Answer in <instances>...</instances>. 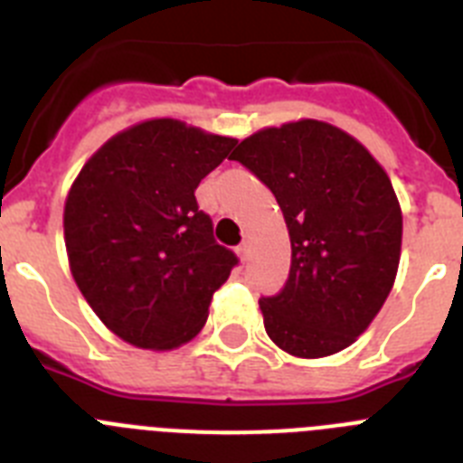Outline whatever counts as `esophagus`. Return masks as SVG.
<instances>
[{
	"instance_id": "obj_1",
	"label": "esophagus",
	"mask_w": 463,
	"mask_h": 463,
	"mask_svg": "<svg viewBox=\"0 0 463 463\" xmlns=\"http://www.w3.org/2000/svg\"><path fill=\"white\" fill-rule=\"evenodd\" d=\"M237 254H240V259L242 260H249V254H251V244L249 242L240 244V247H237Z\"/></svg>"
}]
</instances>
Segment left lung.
<instances>
[{"mask_svg":"<svg viewBox=\"0 0 463 463\" xmlns=\"http://www.w3.org/2000/svg\"><path fill=\"white\" fill-rule=\"evenodd\" d=\"M231 158L270 188L291 237L287 284L259 300L270 340L300 359L349 347L399 270L403 216L387 172L352 135L312 118L259 130Z\"/></svg>","mask_w":463,"mask_h":463,"instance_id":"1","label":"left lung"}]
</instances>
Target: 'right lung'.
I'll return each instance as SVG.
<instances>
[{
    "mask_svg": "<svg viewBox=\"0 0 463 463\" xmlns=\"http://www.w3.org/2000/svg\"><path fill=\"white\" fill-rule=\"evenodd\" d=\"M237 139L156 118L111 137L64 203L76 287L104 326L142 349L198 335L216 288L237 265L214 240L195 188Z\"/></svg>",
    "mask_w": 463,
    "mask_h": 463,
    "instance_id": "add662e5",
    "label": "right lung"
}]
</instances>
